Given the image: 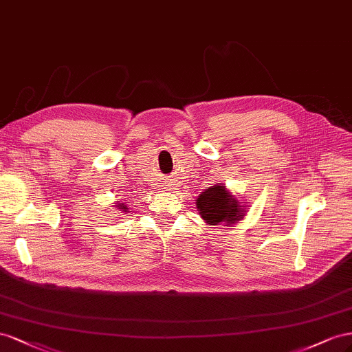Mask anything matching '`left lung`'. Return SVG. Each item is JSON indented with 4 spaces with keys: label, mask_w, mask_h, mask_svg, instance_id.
<instances>
[{
    "label": "left lung",
    "mask_w": 352,
    "mask_h": 352,
    "mask_svg": "<svg viewBox=\"0 0 352 352\" xmlns=\"http://www.w3.org/2000/svg\"><path fill=\"white\" fill-rule=\"evenodd\" d=\"M199 215L209 226L232 227L242 221L248 212L246 202H240L237 196L228 192L226 184H215L204 190L196 199Z\"/></svg>",
    "instance_id": "8db88e82"
}]
</instances>
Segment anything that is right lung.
<instances>
[{
    "instance_id": "right-lung-1",
    "label": "right lung",
    "mask_w": 352,
    "mask_h": 352,
    "mask_svg": "<svg viewBox=\"0 0 352 352\" xmlns=\"http://www.w3.org/2000/svg\"><path fill=\"white\" fill-rule=\"evenodd\" d=\"M113 206H115L118 210H120V212H126V209H128L124 202H122V204H119V202H118V204H113Z\"/></svg>"
}]
</instances>
